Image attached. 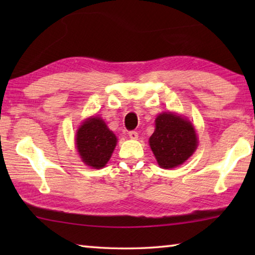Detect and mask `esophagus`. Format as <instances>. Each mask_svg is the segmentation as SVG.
Returning <instances> with one entry per match:
<instances>
[{
  "mask_svg": "<svg viewBox=\"0 0 255 255\" xmlns=\"http://www.w3.org/2000/svg\"><path fill=\"white\" fill-rule=\"evenodd\" d=\"M129 137L131 138V139H137L138 138V132L137 131H135V130H131V131H129Z\"/></svg>",
  "mask_w": 255,
  "mask_h": 255,
  "instance_id": "1",
  "label": "esophagus"
}]
</instances>
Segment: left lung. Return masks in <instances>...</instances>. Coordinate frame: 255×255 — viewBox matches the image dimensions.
<instances>
[{
    "instance_id": "1",
    "label": "left lung",
    "mask_w": 255,
    "mask_h": 255,
    "mask_svg": "<svg viewBox=\"0 0 255 255\" xmlns=\"http://www.w3.org/2000/svg\"><path fill=\"white\" fill-rule=\"evenodd\" d=\"M149 146L159 166L173 169L183 164L197 149L195 127L187 118L173 112H163L155 119Z\"/></svg>"
}]
</instances>
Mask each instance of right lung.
<instances>
[{"mask_svg": "<svg viewBox=\"0 0 255 255\" xmlns=\"http://www.w3.org/2000/svg\"><path fill=\"white\" fill-rule=\"evenodd\" d=\"M76 148L86 165L102 169L117 145V137L100 117H90L77 129Z\"/></svg>", "mask_w": 255, "mask_h": 255, "instance_id": "right-lung-1", "label": "right lung"}]
</instances>
